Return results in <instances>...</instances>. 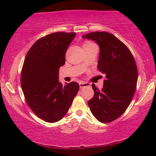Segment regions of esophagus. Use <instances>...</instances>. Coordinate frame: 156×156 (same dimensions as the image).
Returning a JSON list of instances; mask_svg holds the SVG:
<instances>
[{"label": "esophagus", "instance_id": "esophagus-1", "mask_svg": "<svg viewBox=\"0 0 156 156\" xmlns=\"http://www.w3.org/2000/svg\"><path fill=\"white\" fill-rule=\"evenodd\" d=\"M86 86H89V83H87V82H80V88H83V87H84Z\"/></svg>", "mask_w": 156, "mask_h": 156}]
</instances>
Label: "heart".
I'll return each mask as SVG.
<instances>
[{"label":"heart","instance_id":"b5f03b06","mask_svg":"<svg viewBox=\"0 0 156 156\" xmlns=\"http://www.w3.org/2000/svg\"><path fill=\"white\" fill-rule=\"evenodd\" d=\"M90 44H93L91 43V42H86L84 44V45H83V47H84V46H87V45H90Z\"/></svg>","mask_w":156,"mask_h":156}]
</instances>
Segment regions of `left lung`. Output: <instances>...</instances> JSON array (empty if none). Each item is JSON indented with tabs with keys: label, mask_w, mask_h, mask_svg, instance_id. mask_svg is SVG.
Returning <instances> with one entry per match:
<instances>
[{
	"label": "left lung",
	"mask_w": 156,
	"mask_h": 156,
	"mask_svg": "<svg viewBox=\"0 0 156 156\" xmlns=\"http://www.w3.org/2000/svg\"><path fill=\"white\" fill-rule=\"evenodd\" d=\"M99 46L97 68L105 74L99 90L92 84L94 96L88 101L92 114L100 122L109 123L121 116L131 103L138 81V70L129 48L107 32L82 36Z\"/></svg>",
	"instance_id": "obj_1"
}]
</instances>
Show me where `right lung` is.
I'll return each instance as SVG.
<instances>
[{
    "mask_svg": "<svg viewBox=\"0 0 156 156\" xmlns=\"http://www.w3.org/2000/svg\"><path fill=\"white\" fill-rule=\"evenodd\" d=\"M75 33H55L42 37L31 47L23 63L20 83L30 108L49 123L61 120L72 105L80 85H62L59 69L65 63V53Z\"/></svg>",
    "mask_w": 156,
    "mask_h": 156,
    "instance_id": "1",
    "label": "right lung"
}]
</instances>
